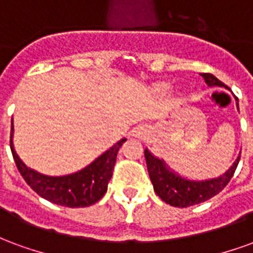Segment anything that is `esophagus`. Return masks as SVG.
<instances>
[{
    "label": "esophagus",
    "mask_w": 253,
    "mask_h": 253,
    "mask_svg": "<svg viewBox=\"0 0 253 253\" xmlns=\"http://www.w3.org/2000/svg\"><path fill=\"white\" fill-rule=\"evenodd\" d=\"M145 134H146V130H145L143 127H139V128H137V130L134 131V135H135V137H138V138L143 137Z\"/></svg>",
    "instance_id": "obj_1"
}]
</instances>
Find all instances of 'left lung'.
Wrapping results in <instances>:
<instances>
[{
	"label": "left lung",
	"mask_w": 253,
	"mask_h": 253,
	"mask_svg": "<svg viewBox=\"0 0 253 253\" xmlns=\"http://www.w3.org/2000/svg\"><path fill=\"white\" fill-rule=\"evenodd\" d=\"M201 76L205 78V83L209 86H223V83L210 73H202ZM145 160L156 194L170 206L188 207L206 202L228 186L239 165L240 156L222 176L202 181L188 180L176 175L175 172H172L167 167L163 160L154 157L148 149H145Z\"/></svg>",
	"instance_id": "obj_1"
}]
</instances>
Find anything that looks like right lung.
Returning a JSON list of instances; mask_svg holds the SVG:
<instances>
[{
    "instance_id": "obj_1",
    "label": "right lung",
    "mask_w": 253,
    "mask_h": 253,
    "mask_svg": "<svg viewBox=\"0 0 253 253\" xmlns=\"http://www.w3.org/2000/svg\"><path fill=\"white\" fill-rule=\"evenodd\" d=\"M12 137L13 126L10 131V150L20 175L23 176L27 184L42 198L51 203L66 207L90 206L103 198L107 192L108 181L112 177L119 148L126 141V138H123L119 142H116L112 148L104 152L86 168L72 175L54 177L42 175L39 172L28 168L14 152Z\"/></svg>"
}]
</instances>
